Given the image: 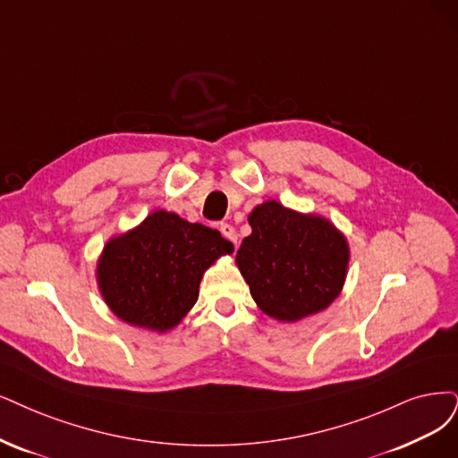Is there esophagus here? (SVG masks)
Instances as JSON below:
<instances>
[{
  "mask_svg": "<svg viewBox=\"0 0 458 458\" xmlns=\"http://www.w3.org/2000/svg\"><path fill=\"white\" fill-rule=\"evenodd\" d=\"M220 233H223L225 238L228 242H232L233 245H238V232H235V228L232 225H220Z\"/></svg>",
  "mask_w": 458,
  "mask_h": 458,
  "instance_id": "esophagus-1",
  "label": "esophagus"
}]
</instances>
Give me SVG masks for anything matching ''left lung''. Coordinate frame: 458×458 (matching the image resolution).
I'll return each mask as SVG.
<instances>
[{
  "label": "left lung",
  "instance_id": "obj_1",
  "mask_svg": "<svg viewBox=\"0 0 458 458\" xmlns=\"http://www.w3.org/2000/svg\"><path fill=\"white\" fill-rule=\"evenodd\" d=\"M249 225L235 264L267 317L298 323L342 294L351 250L328 218L267 199L249 213Z\"/></svg>",
  "mask_w": 458,
  "mask_h": 458
}]
</instances>
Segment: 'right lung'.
Returning <instances> with one entry per match:
<instances>
[{
    "instance_id": "add662e5",
    "label": "right lung",
    "mask_w": 458,
    "mask_h": 458,
    "mask_svg": "<svg viewBox=\"0 0 458 458\" xmlns=\"http://www.w3.org/2000/svg\"><path fill=\"white\" fill-rule=\"evenodd\" d=\"M232 252L220 232L158 209L106 243L98 289L124 323L165 334L194 308L206 269Z\"/></svg>"
}]
</instances>
